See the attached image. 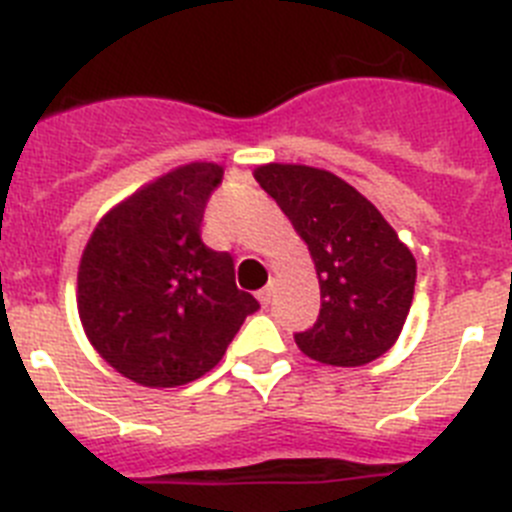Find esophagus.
<instances>
[{"instance_id": "esophagus-1", "label": "esophagus", "mask_w": 512, "mask_h": 512, "mask_svg": "<svg viewBox=\"0 0 512 512\" xmlns=\"http://www.w3.org/2000/svg\"><path fill=\"white\" fill-rule=\"evenodd\" d=\"M270 299H273V283H270V286H265V288H260V291H257V301H260L262 306H268V304H270Z\"/></svg>"}]
</instances>
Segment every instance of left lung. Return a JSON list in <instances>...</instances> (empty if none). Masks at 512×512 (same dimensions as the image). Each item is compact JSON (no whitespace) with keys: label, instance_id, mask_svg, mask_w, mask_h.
<instances>
[{"label":"left lung","instance_id":"1","mask_svg":"<svg viewBox=\"0 0 512 512\" xmlns=\"http://www.w3.org/2000/svg\"><path fill=\"white\" fill-rule=\"evenodd\" d=\"M255 180L309 247L322 309L296 335L311 361L366 366L397 342L415 296L417 262L381 211L353 185L306 164H260Z\"/></svg>","mask_w":512,"mask_h":512}]
</instances>
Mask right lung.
<instances>
[{"label":"right lung","mask_w":512,"mask_h":512,"mask_svg":"<svg viewBox=\"0 0 512 512\" xmlns=\"http://www.w3.org/2000/svg\"><path fill=\"white\" fill-rule=\"evenodd\" d=\"M221 177V164L190 162L146 182L102 216L82 252L84 335L102 361L141 386L201 379L260 309L234 283L229 252L201 239L206 201Z\"/></svg>","instance_id":"obj_1"}]
</instances>
